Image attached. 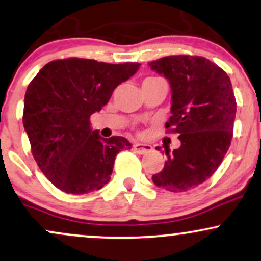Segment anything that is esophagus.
Instances as JSON below:
<instances>
[{
    "instance_id": "obj_1",
    "label": "esophagus",
    "mask_w": 261,
    "mask_h": 261,
    "mask_svg": "<svg viewBox=\"0 0 261 261\" xmlns=\"http://www.w3.org/2000/svg\"><path fill=\"white\" fill-rule=\"evenodd\" d=\"M152 146L148 145V144H140V142H136V144H134V150L136 151L137 153H147V152H151L152 151Z\"/></svg>"
}]
</instances>
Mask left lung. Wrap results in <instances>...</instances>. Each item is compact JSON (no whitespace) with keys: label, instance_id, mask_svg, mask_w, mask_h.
Returning a JSON list of instances; mask_svg holds the SVG:
<instances>
[{"label":"left lung","instance_id":"8db88e82","mask_svg":"<svg viewBox=\"0 0 261 261\" xmlns=\"http://www.w3.org/2000/svg\"><path fill=\"white\" fill-rule=\"evenodd\" d=\"M172 90L167 131L179 134L181 146L166 147L167 161L154 173L157 187L186 192L207 181L224 159L231 137L237 101L229 76L204 57L170 56L150 63Z\"/></svg>","mask_w":261,"mask_h":261}]
</instances>
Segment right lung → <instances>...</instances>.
<instances>
[{"label": "right lung", "instance_id": "right-lung-1", "mask_svg": "<svg viewBox=\"0 0 261 261\" xmlns=\"http://www.w3.org/2000/svg\"><path fill=\"white\" fill-rule=\"evenodd\" d=\"M139 63L109 64L94 59L49 62L28 85L23 126L41 171L71 194L98 191L110 181L116 154L131 144L122 136L102 139L91 130L114 89L139 70Z\"/></svg>", "mask_w": 261, "mask_h": 261}]
</instances>
